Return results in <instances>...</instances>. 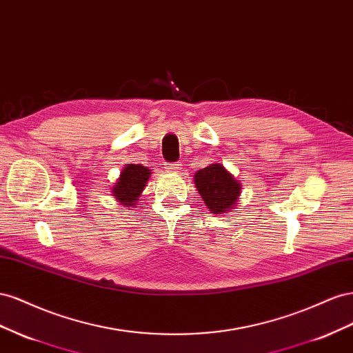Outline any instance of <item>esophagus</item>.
<instances>
[{"mask_svg": "<svg viewBox=\"0 0 353 353\" xmlns=\"http://www.w3.org/2000/svg\"><path fill=\"white\" fill-rule=\"evenodd\" d=\"M167 171H171V173H174V171H179L180 168H182V164L180 163H170L165 165Z\"/></svg>", "mask_w": 353, "mask_h": 353, "instance_id": "esophagus-1", "label": "esophagus"}]
</instances>
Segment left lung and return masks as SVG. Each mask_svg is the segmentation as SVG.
I'll list each match as a JSON object with an SVG mask.
<instances>
[{
  "instance_id": "1",
  "label": "left lung",
  "mask_w": 353,
  "mask_h": 353,
  "mask_svg": "<svg viewBox=\"0 0 353 353\" xmlns=\"http://www.w3.org/2000/svg\"><path fill=\"white\" fill-rule=\"evenodd\" d=\"M194 182L207 208L214 214L232 210L243 189L238 180L219 163L196 171Z\"/></svg>"
}]
</instances>
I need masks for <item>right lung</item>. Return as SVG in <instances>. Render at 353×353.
Segmentation results:
<instances>
[{"instance_id":"right-lung-1","label":"right lung","mask_w":353,"mask_h":353,"mask_svg":"<svg viewBox=\"0 0 353 353\" xmlns=\"http://www.w3.org/2000/svg\"><path fill=\"white\" fill-rule=\"evenodd\" d=\"M150 173L152 171L148 167L140 164H127L112 188L114 196L118 203L124 207L137 205L139 196L142 195Z\"/></svg>"}]
</instances>
